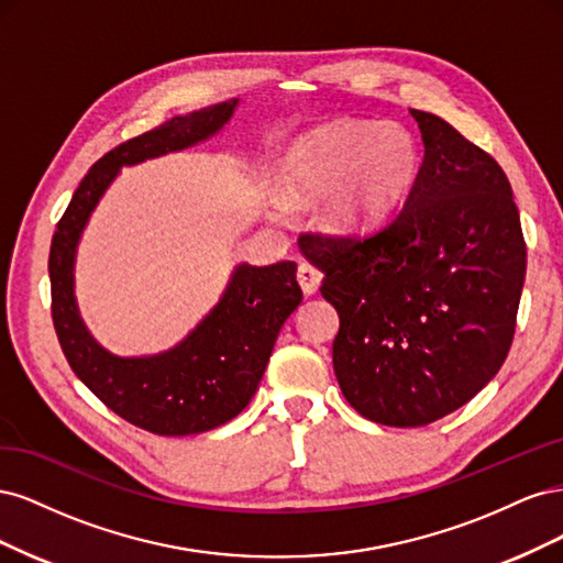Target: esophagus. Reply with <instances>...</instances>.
I'll list each match as a JSON object with an SVG mask.
<instances>
[{"label": "esophagus", "instance_id": "obj_1", "mask_svg": "<svg viewBox=\"0 0 563 563\" xmlns=\"http://www.w3.org/2000/svg\"><path fill=\"white\" fill-rule=\"evenodd\" d=\"M298 284L302 286L305 296H314L319 291V284H321V269L310 263H300L298 265Z\"/></svg>", "mask_w": 563, "mask_h": 563}]
</instances>
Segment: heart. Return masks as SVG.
Wrapping results in <instances>:
<instances>
[{
    "label": "heart",
    "mask_w": 563,
    "mask_h": 563,
    "mask_svg": "<svg viewBox=\"0 0 563 563\" xmlns=\"http://www.w3.org/2000/svg\"><path fill=\"white\" fill-rule=\"evenodd\" d=\"M416 135L397 122L340 119L300 135L286 152L284 183L296 199H323V223L360 234L397 213L420 176Z\"/></svg>",
    "instance_id": "obj_1"
}]
</instances>
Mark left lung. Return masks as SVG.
I'll return each instance as SVG.
<instances>
[{
    "mask_svg": "<svg viewBox=\"0 0 563 563\" xmlns=\"http://www.w3.org/2000/svg\"><path fill=\"white\" fill-rule=\"evenodd\" d=\"M424 157L380 230L300 234L340 317L333 371L356 413L420 428L500 371L526 277L519 209L500 164L444 119L411 110Z\"/></svg>",
    "mask_w": 563,
    "mask_h": 563,
    "instance_id": "1",
    "label": "left lung"
}]
</instances>
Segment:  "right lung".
<instances>
[{"instance_id": "right-lung-1", "label": "right lung", "mask_w": 563, "mask_h": 563, "mask_svg": "<svg viewBox=\"0 0 563 563\" xmlns=\"http://www.w3.org/2000/svg\"><path fill=\"white\" fill-rule=\"evenodd\" d=\"M234 106L236 100L174 117L110 150L81 178L51 242V319L67 364L110 411L152 434L209 432L244 411L258 389L284 321L302 300L296 263L240 265L223 300L178 347L157 356L122 360L100 347L77 314L75 246L119 168L209 139L228 122Z\"/></svg>"}]
</instances>
